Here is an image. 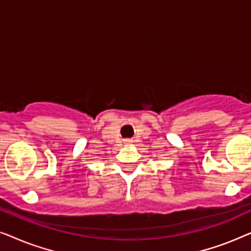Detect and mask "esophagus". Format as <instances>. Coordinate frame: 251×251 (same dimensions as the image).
<instances>
[{"mask_svg":"<svg viewBox=\"0 0 251 251\" xmlns=\"http://www.w3.org/2000/svg\"><path fill=\"white\" fill-rule=\"evenodd\" d=\"M127 142H129V141H127Z\"/></svg>","mask_w":251,"mask_h":251,"instance_id":"34e87169","label":"esophagus"}]
</instances>
